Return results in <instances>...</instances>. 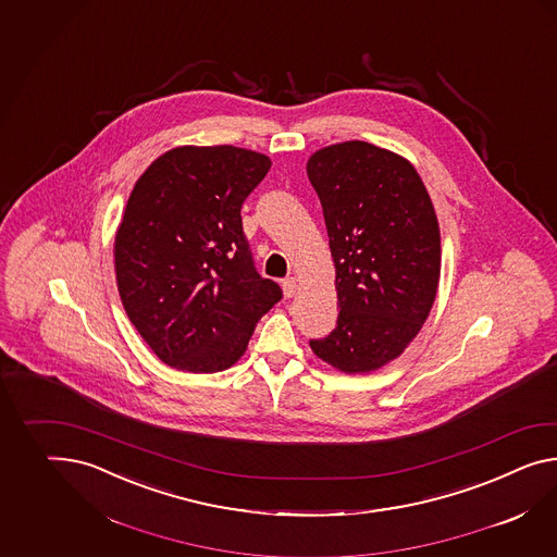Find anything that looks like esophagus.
I'll list each match as a JSON object with an SVG mask.
<instances>
[{"label": "esophagus", "mask_w": 557, "mask_h": 557, "mask_svg": "<svg viewBox=\"0 0 557 557\" xmlns=\"http://www.w3.org/2000/svg\"><path fill=\"white\" fill-rule=\"evenodd\" d=\"M297 278L295 276H290V278H285L283 281V290H285L286 299H290V297H295V293H297Z\"/></svg>", "instance_id": "1"}]
</instances>
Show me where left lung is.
<instances>
[{"instance_id":"obj_1","label":"left lung","mask_w":557,"mask_h":557,"mask_svg":"<svg viewBox=\"0 0 557 557\" xmlns=\"http://www.w3.org/2000/svg\"><path fill=\"white\" fill-rule=\"evenodd\" d=\"M335 264L337 327L309 343L345 373H371L413 342L436 299L441 228L412 163L366 141L329 145L307 161Z\"/></svg>"}]
</instances>
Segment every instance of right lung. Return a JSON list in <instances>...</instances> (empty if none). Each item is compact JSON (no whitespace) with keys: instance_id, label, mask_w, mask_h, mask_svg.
I'll return each mask as SVG.
<instances>
[{"instance_id":"obj_1","label":"right lung","mask_w":557,"mask_h":557,"mask_svg":"<svg viewBox=\"0 0 557 557\" xmlns=\"http://www.w3.org/2000/svg\"><path fill=\"white\" fill-rule=\"evenodd\" d=\"M271 158L232 145H182L135 182L114 234V274L131 323L170 368L228 370L283 293L262 278L240 208Z\"/></svg>"}]
</instances>
